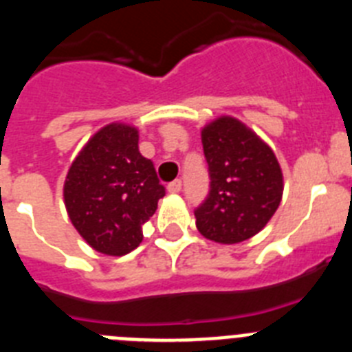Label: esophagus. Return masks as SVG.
<instances>
[{
    "label": "esophagus",
    "instance_id": "34e87169",
    "mask_svg": "<svg viewBox=\"0 0 352 352\" xmlns=\"http://www.w3.org/2000/svg\"><path fill=\"white\" fill-rule=\"evenodd\" d=\"M182 186H183L182 179H174V182H170L169 185H167V190H169L170 194H178V192L182 190Z\"/></svg>",
    "mask_w": 352,
    "mask_h": 352
}]
</instances>
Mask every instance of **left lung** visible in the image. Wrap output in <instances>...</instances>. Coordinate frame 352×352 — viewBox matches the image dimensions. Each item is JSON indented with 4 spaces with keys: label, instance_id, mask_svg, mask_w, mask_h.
<instances>
[{
    "label": "left lung",
    "instance_id": "1",
    "mask_svg": "<svg viewBox=\"0 0 352 352\" xmlns=\"http://www.w3.org/2000/svg\"><path fill=\"white\" fill-rule=\"evenodd\" d=\"M201 135L210 192L195 208V226L217 243L245 241L268 223L280 204V166L272 148L234 118L214 120Z\"/></svg>",
    "mask_w": 352,
    "mask_h": 352
}]
</instances>
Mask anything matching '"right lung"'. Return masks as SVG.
Segmentation results:
<instances>
[{"mask_svg": "<svg viewBox=\"0 0 352 352\" xmlns=\"http://www.w3.org/2000/svg\"><path fill=\"white\" fill-rule=\"evenodd\" d=\"M68 217L89 247L125 256L142 241L166 186L153 162L139 153L133 126L111 123L96 132L72 164L63 188Z\"/></svg>", "mask_w": 352, "mask_h": 352, "instance_id": "obj_1", "label": "right lung"}]
</instances>
